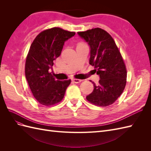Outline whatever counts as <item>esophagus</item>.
<instances>
[{"label":"esophagus","mask_w":151,"mask_h":151,"mask_svg":"<svg viewBox=\"0 0 151 151\" xmlns=\"http://www.w3.org/2000/svg\"><path fill=\"white\" fill-rule=\"evenodd\" d=\"M72 81L75 83H81V82L82 81L81 79H73Z\"/></svg>","instance_id":"1"}]
</instances>
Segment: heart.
<instances>
[{
	"instance_id": "obj_1",
	"label": "heart",
	"mask_w": 151,
	"mask_h": 151,
	"mask_svg": "<svg viewBox=\"0 0 151 151\" xmlns=\"http://www.w3.org/2000/svg\"><path fill=\"white\" fill-rule=\"evenodd\" d=\"M84 44H83V43H79V45H78V46L77 47H79V46H81V45H84Z\"/></svg>"
}]
</instances>
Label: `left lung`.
Returning <instances> with one entry per match:
<instances>
[{
    "mask_svg": "<svg viewBox=\"0 0 151 151\" xmlns=\"http://www.w3.org/2000/svg\"><path fill=\"white\" fill-rule=\"evenodd\" d=\"M90 48V65L99 76L94 82V90L86 96L88 101L99 106L112 104L122 94L127 83V70L115 41L104 29L96 28L78 32Z\"/></svg>",
    "mask_w": 151,
    "mask_h": 151,
    "instance_id": "1",
    "label": "left lung"
}]
</instances>
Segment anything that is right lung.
<instances>
[{
  "label": "right lung",
  "instance_id": "obj_1",
  "mask_svg": "<svg viewBox=\"0 0 151 151\" xmlns=\"http://www.w3.org/2000/svg\"><path fill=\"white\" fill-rule=\"evenodd\" d=\"M75 34L53 28L41 32L31 45L25 63V76L34 97L41 104L52 106L64 97L71 80L55 81L50 71L53 60L60 55L65 42Z\"/></svg>",
  "mask_w": 151,
  "mask_h": 151
}]
</instances>
